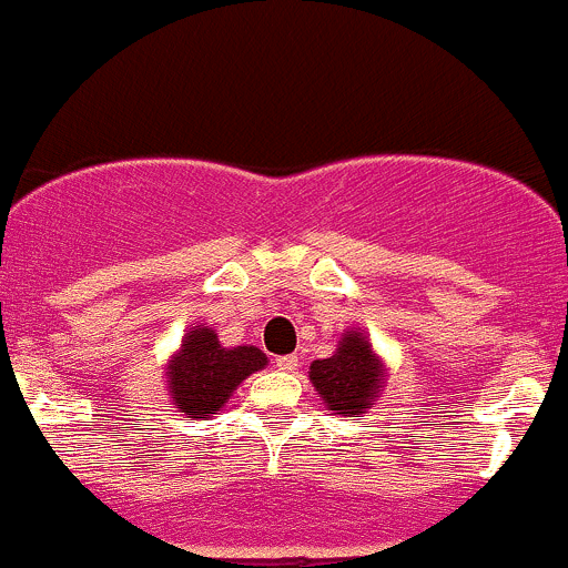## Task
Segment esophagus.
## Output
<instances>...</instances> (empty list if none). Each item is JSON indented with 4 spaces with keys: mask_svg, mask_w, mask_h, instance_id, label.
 <instances>
[{
    "mask_svg": "<svg viewBox=\"0 0 568 568\" xmlns=\"http://www.w3.org/2000/svg\"><path fill=\"white\" fill-rule=\"evenodd\" d=\"M297 364H301L297 362V356H278L276 358V367L282 369V373H295Z\"/></svg>",
    "mask_w": 568,
    "mask_h": 568,
    "instance_id": "esophagus-1",
    "label": "esophagus"
}]
</instances>
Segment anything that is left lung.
<instances>
[{
	"mask_svg": "<svg viewBox=\"0 0 568 568\" xmlns=\"http://www.w3.org/2000/svg\"><path fill=\"white\" fill-rule=\"evenodd\" d=\"M308 381L317 395L336 414H364L373 408L384 392V362L375 356L373 345L362 331H345L336 353L328 358H317L308 367Z\"/></svg>",
	"mask_w": 568,
	"mask_h": 568,
	"instance_id": "8db88e82",
	"label": "left lung"
}]
</instances>
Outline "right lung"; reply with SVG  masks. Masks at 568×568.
<instances>
[{"mask_svg":"<svg viewBox=\"0 0 568 568\" xmlns=\"http://www.w3.org/2000/svg\"><path fill=\"white\" fill-rule=\"evenodd\" d=\"M267 356L254 345L223 347L210 325H193L182 347L168 362V392L173 408L193 419L221 412L251 373L262 369Z\"/></svg>","mask_w":568,"mask_h":568,"instance_id":"obj_1","label":"right lung"}]
</instances>
